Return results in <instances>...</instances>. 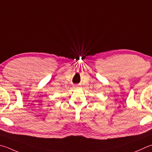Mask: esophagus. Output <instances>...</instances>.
I'll return each instance as SVG.
<instances>
[{
  "label": "esophagus",
  "instance_id": "esophagus-1",
  "mask_svg": "<svg viewBox=\"0 0 152 152\" xmlns=\"http://www.w3.org/2000/svg\"><path fill=\"white\" fill-rule=\"evenodd\" d=\"M76 87H78V86H76Z\"/></svg>",
  "mask_w": 152,
  "mask_h": 152
}]
</instances>
